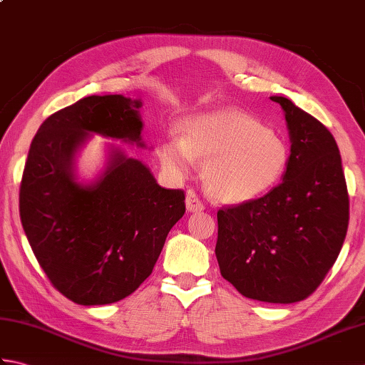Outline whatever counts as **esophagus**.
Here are the masks:
<instances>
[{
	"mask_svg": "<svg viewBox=\"0 0 365 365\" xmlns=\"http://www.w3.org/2000/svg\"><path fill=\"white\" fill-rule=\"evenodd\" d=\"M205 208L202 200L199 199V196L196 195L192 190L187 191V210L191 213H196V212H202Z\"/></svg>",
	"mask_w": 365,
	"mask_h": 365,
	"instance_id": "obj_1",
	"label": "esophagus"
}]
</instances>
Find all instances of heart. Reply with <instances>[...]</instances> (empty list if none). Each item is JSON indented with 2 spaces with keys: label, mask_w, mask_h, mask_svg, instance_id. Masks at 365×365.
<instances>
[{
  "label": "heart",
  "mask_w": 365,
  "mask_h": 365,
  "mask_svg": "<svg viewBox=\"0 0 365 365\" xmlns=\"http://www.w3.org/2000/svg\"><path fill=\"white\" fill-rule=\"evenodd\" d=\"M185 138L160 145L170 173L187 174L195 157L205 160L202 178L210 195L229 204L260 199L281 185L290 165V145L254 115L221 110L191 115L182 123Z\"/></svg>",
  "instance_id": "b5f03b06"
}]
</instances>
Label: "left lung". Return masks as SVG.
Returning <instances> with one entry per match:
<instances>
[{"instance_id": "obj_1", "label": "left lung", "mask_w": 365, "mask_h": 365, "mask_svg": "<svg viewBox=\"0 0 365 365\" xmlns=\"http://www.w3.org/2000/svg\"><path fill=\"white\" fill-rule=\"evenodd\" d=\"M271 100L285 113L289 169L267 196L221 208L215 252L222 277L243 297L290 304L312 294L337 260L350 199L331 131L292 100Z\"/></svg>"}]
</instances>
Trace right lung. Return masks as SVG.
Instances as JSON below:
<instances>
[{"label":"right lung","mask_w":365,"mask_h":365,"mask_svg":"<svg viewBox=\"0 0 365 365\" xmlns=\"http://www.w3.org/2000/svg\"><path fill=\"white\" fill-rule=\"evenodd\" d=\"M141 106L123 96L84 97L45 119L29 147L21 226L54 289L76 304L133 293L185 213L183 190L161 188L143 161L114 147L96 183L76 182L73 158L89 133L144 147Z\"/></svg>","instance_id":"1"}]
</instances>
